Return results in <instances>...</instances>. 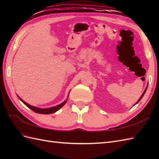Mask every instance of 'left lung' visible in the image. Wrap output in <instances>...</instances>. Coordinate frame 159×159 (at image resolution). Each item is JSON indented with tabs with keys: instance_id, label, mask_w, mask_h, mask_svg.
<instances>
[{
	"instance_id": "8db88e82",
	"label": "left lung",
	"mask_w": 159,
	"mask_h": 159,
	"mask_svg": "<svg viewBox=\"0 0 159 159\" xmlns=\"http://www.w3.org/2000/svg\"><path fill=\"white\" fill-rule=\"evenodd\" d=\"M147 88H148V85H147V87H146V89H145V90H144V92H143V93H142V95H141V97H140V98H139V100H138V101H137V102H136L135 104H134V105H135V104H137L138 102H139V101H140V100H141V98H143V96H144V94H145V93H146V90H147Z\"/></svg>"
}]
</instances>
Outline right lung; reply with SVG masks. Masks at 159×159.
I'll list each match as a JSON object with an SVG mask.
<instances>
[{
  "label": "right lung",
  "instance_id": "right-lung-1",
  "mask_svg": "<svg viewBox=\"0 0 159 159\" xmlns=\"http://www.w3.org/2000/svg\"><path fill=\"white\" fill-rule=\"evenodd\" d=\"M17 96H18V95H17ZM68 96H69V95L67 96V98H68ZM18 97L19 98V99L21 100L22 102L24 104H25L26 107H28L30 109H31L33 111H34V112H35L37 113H40V114H51V113H55V112H57V111L59 110L62 107H63L64 104H65L67 101V98L65 101H63L62 103L58 104V105L52 107H50V108H46V109H42V108H39V107L32 106V105H31V104H29L28 103H26V102H25V101H24L21 98H20L18 96Z\"/></svg>",
  "mask_w": 159,
  "mask_h": 159
}]
</instances>
